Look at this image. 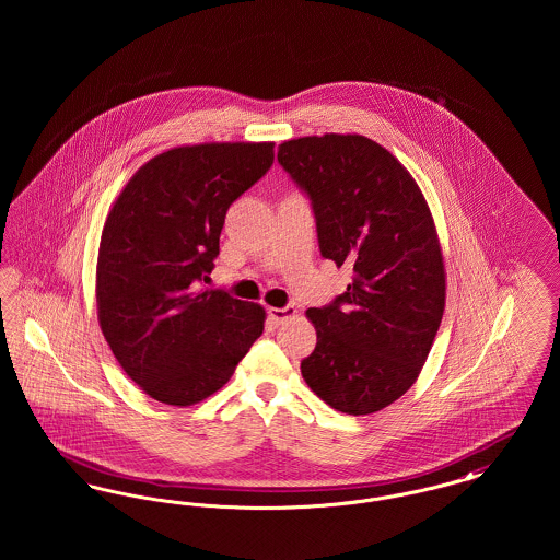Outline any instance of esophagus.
Here are the masks:
<instances>
[{"mask_svg": "<svg viewBox=\"0 0 560 560\" xmlns=\"http://www.w3.org/2000/svg\"><path fill=\"white\" fill-rule=\"evenodd\" d=\"M295 313H298V311H295L293 306H283V308L270 306V308H268V317H270V320H272L275 325H279V323H283V320L293 319Z\"/></svg>", "mask_w": 560, "mask_h": 560, "instance_id": "34e87169", "label": "esophagus"}]
</instances>
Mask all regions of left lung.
Instances as JSON below:
<instances>
[{
  "label": "left lung",
  "mask_w": 560,
  "mask_h": 560,
  "mask_svg": "<svg viewBox=\"0 0 560 560\" xmlns=\"http://www.w3.org/2000/svg\"><path fill=\"white\" fill-rule=\"evenodd\" d=\"M277 161L313 203L320 256L352 268L347 292L306 311L317 347L302 377L342 413H375L413 386L445 311L427 199L393 153L359 133L285 140Z\"/></svg>",
  "instance_id": "left-lung-1"
}]
</instances>
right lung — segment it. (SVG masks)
<instances>
[{
    "label": "right lung",
    "mask_w": 560,
    "mask_h": 560,
    "mask_svg": "<svg viewBox=\"0 0 560 560\" xmlns=\"http://www.w3.org/2000/svg\"><path fill=\"white\" fill-rule=\"evenodd\" d=\"M275 142H206L147 161L107 215L96 306L124 372L187 407L220 390L265 329L260 304L199 290L231 203L272 165Z\"/></svg>",
    "instance_id": "obj_1"
}]
</instances>
